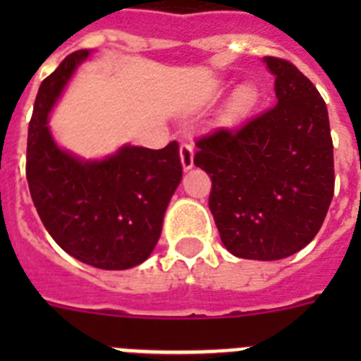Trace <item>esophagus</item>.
<instances>
[{
    "label": "esophagus",
    "instance_id": "esophagus-1",
    "mask_svg": "<svg viewBox=\"0 0 361 361\" xmlns=\"http://www.w3.org/2000/svg\"><path fill=\"white\" fill-rule=\"evenodd\" d=\"M180 162H183L184 171L193 168V148L190 145H180Z\"/></svg>",
    "mask_w": 361,
    "mask_h": 361
}]
</instances>
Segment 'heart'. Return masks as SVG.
I'll return each mask as SVG.
<instances>
[{"instance_id":"heart-1","label":"heart","mask_w":361,"mask_h":361,"mask_svg":"<svg viewBox=\"0 0 361 361\" xmlns=\"http://www.w3.org/2000/svg\"><path fill=\"white\" fill-rule=\"evenodd\" d=\"M255 101H257L255 92L251 90L250 86H244V88H240V90L237 92V95H235V108H237V111L244 114V111L251 110Z\"/></svg>"}]
</instances>
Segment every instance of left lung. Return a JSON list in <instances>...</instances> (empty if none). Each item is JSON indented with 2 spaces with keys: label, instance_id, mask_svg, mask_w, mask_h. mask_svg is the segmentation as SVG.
<instances>
[{
  "label": "left lung",
  "instance_id": "1",
  "mask_svg": "<svg viewBox=\"0 0 361 361\" xmlns=\"http://www.w3.org/2000/svg\"><path fill=\"white\" fill-rule=\"evenodd\" d=\"M276 104L240 128L195 142L212 177L209 209L238 258L291 257L320 231L334 191L333 141L324 99L289 61L264 57Z\"/></svg>",
  "mask_w": 361,
  "mask_h": 361
}]
</instances>
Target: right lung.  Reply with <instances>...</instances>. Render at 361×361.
I'll use <instances>...</instances> for the list:
<instances>
[{
    "mask_svg": "<svg viewBox=\"0 0 361 361\" xmlns=\"http://www.w3.org/2000/svg\"><path fill=\"white\" fill-rule=\"evenodd\" d=\"M90 54H70L41 85L28 124L27 180L41 222L61 250L88 266L123 271L155 250L183 164L175 141L162 149L123 145L103 159L57 145L50 111Z\"/></svg>",
    "mask_w": 361,
    "mask_h": 361,
    "instance_id": "add662e5",
    "label": "right lung"
}]
</instances>
